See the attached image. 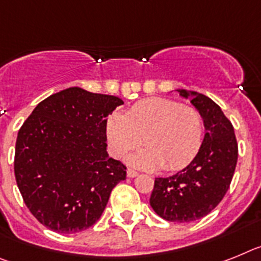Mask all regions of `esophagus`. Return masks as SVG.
I'll return each instance as SVG.
<instances>
[{
	"label": "esophagus",
	"instance_id": "34e87169",
	"mask_svg": "<svg viewBox=\"0 0 261 261\" xmlns=\"http://www.w3.org/2000/svg\"><path fill=\"white\" fill-rule=\"evenodd\" d=\"M138 176V172L135 171V169H133V168H128L127 169V177H137Z\"/></svg>",
	"mask_w": 261,
	"mask_h": 261
}]
</instances>
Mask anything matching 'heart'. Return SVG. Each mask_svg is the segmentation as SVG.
Returning <instances> with one entry per match:
<instances>
[{"label":"heart","mask_w":261,"mask_h":261,"mask_svg":"<svg viewBox=\"0 0 261 261\" xmlns=\"http://www.w3.org/2000/svg\"><path fill=\"white\" fill-rule=\"evenodd\" d=\"M110 151L122 158L138 148L143 138L146 148L131 159L140 168L178 171L199 152L205 138V119L198 109L169 98L142 99L126 114L113 113L106 121Z\"/></svg>","instance_id":"heart-1"}]
</instances>
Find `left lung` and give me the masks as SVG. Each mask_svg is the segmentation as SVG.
<instances>
[{
	"label": "left lung",
	"instance_id": "1",
	"mask_svg": "<svg viewBox=\"0 0 261 261\" xmlns=\"http://www.w3.org/2000/svg\"><path fill=\"white\" fill-rule=\"evenodd\" d=\"M205 119L206 134L196 158L182 171L155 178L149 203L169 222H192L217 207L225 197L238 162L234 127L217 103L201 93L178 89Z\"/></svg>",
	"mask_w": 261,
	"mask_h": 261
}]
</instances>
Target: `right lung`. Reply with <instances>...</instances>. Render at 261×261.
I'll return each mask as SVG.
<instances>
[{"label": "right lung", "mask_w": 261, "mask_h": 261, "mask_svg": "<svg viewBox=\"0 0 261 261\" xmlns=\"http://www.w3.org/2000/svg\"><path fill=\"white\" fill-rule=\"evenodd\" d=\"M123 101L68 88L43 99L18 131L14 173L27 209L62 234L92 227L126 165L106 152V117Z\"/></svg>", "instance_id": "right-lung-1"}]
</instances>
